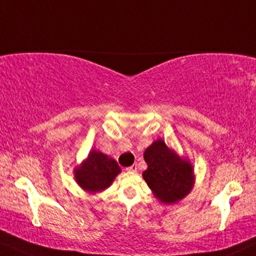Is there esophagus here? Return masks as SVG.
Listing matches in <instances>:
<instances>
[{
	"mask_svg": "<svg viewBox=\"0 0 256 256\" xmlns=\"http://www.w3.org/2000/svg\"><path fill=\"white\" fill-rule=\"evenodd\" d=\"M137 168H138V166H137V164H132L131 167H128V168H126V170H128V172H136V170H137Z\"/></svg>",
	"mask_w": 256,
	"mask_h": 256,
	"instance_id": "esophagus-1",
	"label": "esophagus"
}]
</instances>
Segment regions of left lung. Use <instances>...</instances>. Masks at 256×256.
Segmentation results:
<instances>
[{
  "mask_svg": "<svg viewBox=\"0 0 256 256\" xmlns=\"http://www.w3.org/2000/svg\"><path fill=\"white\" fill-rule=\"evenodd\" d=\"M144 160L148 168L143 178L156 198L173 204L188 194L193 186L192 166L169 150L162 140L148 148Z\"/></svg>",
  "mask_w": 256,
  "mask_h": 256,
  "instance_id": "left-lung-1",
  "label": "left lung"
}]
</instances>
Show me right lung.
Returning a JSON list of instances; mask_svg holds the SVG:
<instances>
[{
	"mask_svg": "<svg viewBox=\"0 0 256 256\" xmlns=\"http://www.w3.org/2000/svg\"><path fill=\"white\" fill-rule=\"evenodd\" d=\"M120 167L113 158L93 150L82 166L75 170L76 181L87 192H100L113 182Z\"/></svg>",
	"mask_w": 256,
	"mask_h": 256,
	"instance_id": "add662e5",
	"label": "right lung"
}]
</instances>
